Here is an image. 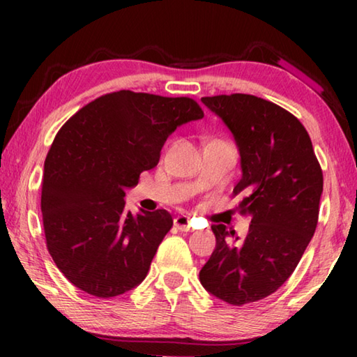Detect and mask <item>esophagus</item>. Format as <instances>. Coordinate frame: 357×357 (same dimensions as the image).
<instances>
[{
	"label": "esophagus",
	"mask_w": 357,
	"mask_h": 357,
	"mask_svg": "<svg viewBox=\"0 0 357 357\" xmlns=\"http://www.w3.org/2000/svg\"><path fill=\"white\" fill-rule=\"evenodd\" d=\"M174 227L181 231H190V223H189V217L187 215H178L176 219H174Z\"/></svg>",
	"instance_id": "34e87169"
}]
</instances>
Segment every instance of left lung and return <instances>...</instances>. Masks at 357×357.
<instances>
[{"mask_svg": "<svg viewBox=\"0 0 357 357\" xmlns=\"http://www.w3.org/2000/svg\"><path fill=\"white\" fill-rule=\"evenodd\" d=\"M236 140L243 178L233 189L249 234L214 223L215 249L200 271L202 285L231 305L275 293L298 266L315 233L323 172L301 121L252 94L202 98Z\"/></svg>", "mask_w": 357, "mask_h": 357, "instance_id": "1", "label": "left lung"}]
</instances>
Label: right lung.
<instances>
[{"label": "right lung", "mask_w": 357, "mask_h": 357, "mask_svg": "<svg viewBox=\"0 0 357 357\" xmlns=\"http://www.w3.org/2000/svg\"><path fill=\"white\" fill-rule=\"evenodd\" d=\"M203 116L190 98L123 89L89 102L59 129L40 209L48 253L72 285L108 299L143 282L173 219L165 209L126 211L124 190L159 164L178 126Z\"/></svg>", "instance_id": "right-lung-1"}]
</instances>
